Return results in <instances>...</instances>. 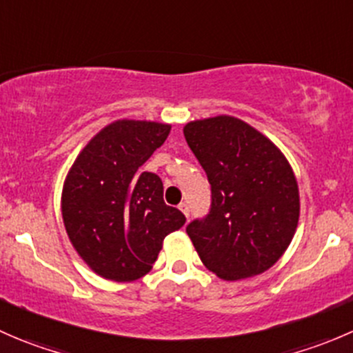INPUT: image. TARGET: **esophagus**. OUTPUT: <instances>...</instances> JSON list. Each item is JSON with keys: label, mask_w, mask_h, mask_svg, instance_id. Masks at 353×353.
I'll return each mask as SVG.
<instances>
[{"label": "esophagus", "mask_w": 353, "mask_h": 353, "mask_svg": "<svg viewBox=\"0 0 353 353\" xmlns=\"http://www.w3.org/2000/svg\"><path fill=\"white\" fill-rule=\"evenodd\" d=\"M179 210H181V212L184 213V215L190 216V206H188V203H181V205H179Z\"/></svg>", "instance_id": "obj_1"}]
</instances>
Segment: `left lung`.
<instances>
[{
	"mask_svg": "<svg viewBox=\"0 0 353 353\" xmlns=\"http://www.w3.org/2000/svg\"><path fill=\"white\" fill-rule=\"evenodd\" d=\"M183 131L212 186L210 213L186 227L199 259L227 282L266 272L287 251L301 213L285 155L225 114L191 121Z\"/></svg>",
	"mask_w": 353,
	"mask_h": 353,
	"instance_id": "1",
	"label": "left lung"
}]
</instances>
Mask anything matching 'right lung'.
<instances>
[{"mask_svg":"<svg viewBox=\"0 0 353 353\" xmlns=\"http://www.w3.org/2000/svg\"><path fill=\"white\" fill-rule=\"evenodd\" d=\"M170 124L117 119L74 159L63 184L61 215L74 251L102 279L133 282L152 270L167 234L186 216L163 203V184L141 165Z\"/></svg>","mask_w":353,"mask_h":353,"instance_id":"right-lung-1","label":"right lung"}]
</instances>
